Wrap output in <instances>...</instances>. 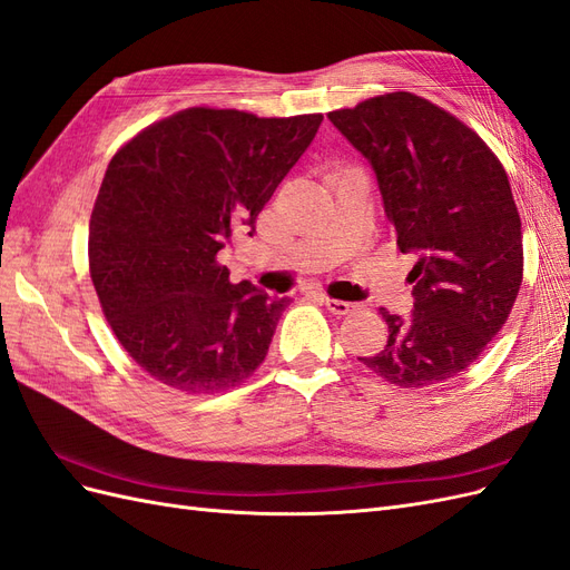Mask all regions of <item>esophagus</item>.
<instances>
[{"instance_id":"34e87169","label":"esophagus","mask_w":570,"mask_h":570,"mask_svg":"<svg viewBox=\"0 0 570 570\" xmlns=\"http://www.w3.org/2000/svg\"><path fill=\"white\" fill-rule=\"evenodd\" d=\"M323 304H325L327 312L335 314V316H347V314H354V312H356V304H352V302H342V299L325 297Z\"/></svg>"}]
</instances>
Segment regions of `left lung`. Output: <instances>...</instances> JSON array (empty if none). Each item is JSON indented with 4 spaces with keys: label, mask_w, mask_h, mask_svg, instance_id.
<instances>
[{
    "label": "left lung",
    "mask_w": 570,
    "mask_h": 570,
    "mask_svg": "<svg viewBox=\"0 0 570 570\" xmlns=\"http://www.w3.org/2000/svg\"><path fill=\"white\" fill-rule=\"evenodd\" d=\"M371 161L409 273V318L381 314L387 344L361 364L396 387L452 381L502 331L523 283V233L507 170L482 137L413 92L327 114Z\"/></svg>",
    "instance_id": "8db88e82"
}]
</instances>
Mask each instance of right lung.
<instances>
[{"label": "right lung", "instance_id": "right-lung-1", "mask_svg": "<svg viewBox=\"0 0 570 570\" xmlns=\"http://www.w3.org/2000/svg\"><path fill=\"white\" fill-rule=\"evenodd\" d=\"M321 120L189 107L114 154L90 216V278L120 347L154 381L214 394L264 364L292 299L233 285L218 252L235 228L254 233Z\"/></svg>", "mask_w": 570, "mask_h": 570}]
</instances>
